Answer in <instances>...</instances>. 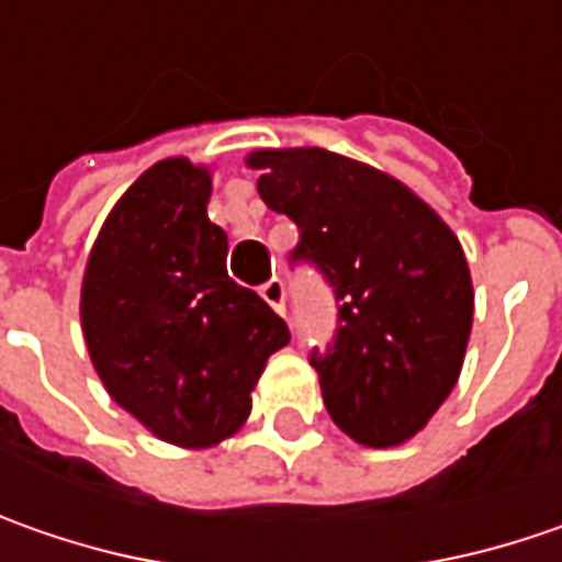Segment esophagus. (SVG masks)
I'll use <instances>...</instances> for the list:
<instances>
[{
	"label": "esophagus",
	"instance_id": "obj_1",
	"mask_svg": "<svg viewBox=\"0 0 562 562\" xmlns=\"http://www.w3.org/2000/svg\"><path fill=\"white\" fill-rule=\"evenodd\" d=\"M260 299L273 307L277 314H285V285H282V280L273 277L270 282H263V285H260Z\"/></svg>",
	"mask_w": 562,
	"mask_h": 562
}]
</instances>
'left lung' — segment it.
<instances>
[{
    "label": "left lung",
    "instance_id": "1",
    "mask_svg": "<svg viewBox=\"0 0 562 562\" xmlns=\"http://www.w3.org/2000/svg\"><path fill=\"white\" fill-rule=\"evenodd\" d=\"M257 194L285 213L336 292L339 329L311 364L329 418L361 447H400L452 393L472 336L469 260L408 184L324 147L255 150Z\"/></svg>",
    "mask_w": 562,
    "mask_h": 562
}]
</instances>
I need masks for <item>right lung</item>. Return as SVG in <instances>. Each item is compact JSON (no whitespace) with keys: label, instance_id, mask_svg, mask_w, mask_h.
<instances>
[{"label":"right lung","instance_id":"right-lung-1","mask_svg":"<svg viewBox=\"0 0 562 562\" xmlns=\"http://www.w3.org/2000/svg\"><path fill=\"white\" fill-rule=\"evenodd\" d=\"M210 166L154 162L110 210L81 282L87 355L106 393L154 437L207 450L251 415L267 358L289 327L226 273L210 223Z\"/></svg>","mask_w":562,"mask_h":562}]
</instances>
